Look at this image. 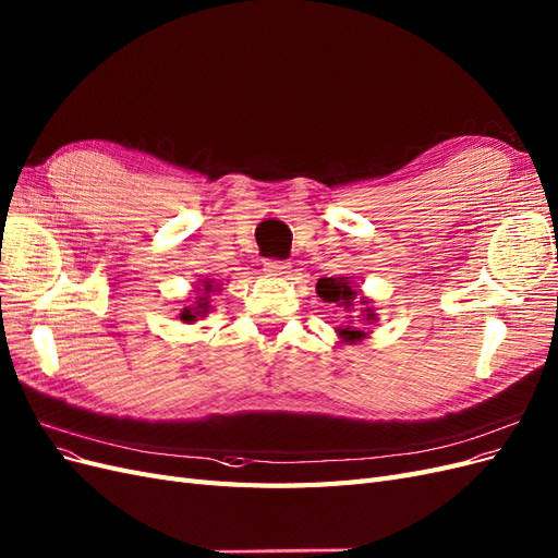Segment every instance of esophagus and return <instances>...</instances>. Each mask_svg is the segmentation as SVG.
Listing matches in <instances>:
<instances>
[{"label":"esophagus","instance_id":"34e87169","mask_svg":"<svg viewBox=\"0 0 558 558\" xmlns=\"http://www.w3.org/2000/svg\"><path fill=\"white\" fill-rule=\"evenodd\" d=\"M265 272L269 277H286V275H291V265L283 263V260H267Z\"/></svg>","mask_w":558,"mask_h":558}]
</instances>
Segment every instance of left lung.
<instances>
[{"label": "left lung", "mask_w": 558, "mask_h": 558, "mask_svg": "<svg viewBox=\"0 0 558 558\" xmlns=\"http://www.w3.org/2000/svg\"><path fill=\"white\" fill-rule=\"evenodd\" d=\"M316 293L324 302H330V305L344 310V324L340 328H335L337 340L340 344H356L365 337H369L367 326L377 324V314L373 300L361 293V289L353 283L351 277H324L316 283ZM359 306L362 312L359 317H351L352 310Z\"/></svg>", "instance_id": "left-lung-1"}]
</instances>
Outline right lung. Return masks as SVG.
I'll use <instances>...</instances> for the list:
<instances>
[{
    "instance_id": "right-lung-1",
    "label": "right lung",
    "mask_w": 558,
    "mask_h": 558,
    "mask_svg": "<svg viewBox=\"0 0 558 558\" xmlns=\"http://www.w3.org/2000/svg\"><path fill=\"white\" fill-rule=\"evenodd\" d=\"M216 291H221V283H216L214 279H202L195 283L191 300L183 302V310L179 314L183 324H195V320L205 318L211 312V293Z\"/></svg>"
}]
</instances>
